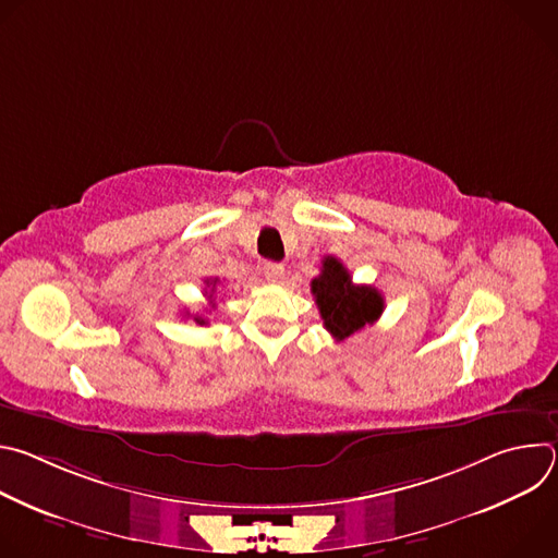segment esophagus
I'll list each match as a JSON object with an SVG mask.
<instances>
[{"label": "esophagus", "mask_w": 558, "mask_h": 558, "mask_svg": "<svg viewBox=\"0 0 558 558\" xmlns=\"http://www.w3.org/2000/svg\"><path fill=\"white\" fill-rule=\"evenodd\" d=\"M263 271L269 282H282V278H284V267L280 263H267L263 267Z\"/></svg>", "instance_id": "esophagus-1"}]
</instances>
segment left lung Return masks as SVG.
Wrapping results in <instances>:
<instances>
[{
  "label": "left lung",
  "mask_w": 558,
  "mask_h": 558,
  "mask_svg": "<svg viewBox=\"0 0 558 558\" xmlns=\"http://www.w3.org/2000/svg\"><path fill=\"white\" fill-rule=\"evenodd\" d=\"M311 293L320 308L325 329L336 340L377 323L384 311L381 293L368 284H353L347 267L333 256L323 260L320 276L311 280Z\"/></svg>",
  "instance_id": "1"
}]
</instances>
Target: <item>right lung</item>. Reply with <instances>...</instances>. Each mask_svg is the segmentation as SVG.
<instances>
[{
	"mask_svg": "<svg viewBox=\"0 0 558 558\" xmlns=\"http://www.w3.org/2000/svg\"><path fill=\"white\" fill-rule=\"evenodd\" d=\"M216 282H218V278L205 280V284H207V287H216ZM211 291H214V289H211ZM205 293H207V291H205ZM207 298H209V300H214V295H211V293H209ZM194 320H196V325H207V320H205V317H201V315H196V317H194Z\"/></svg>",
	"mask_w": 558,
	"mask_h": 558,
	"instance_id": "right-lung-1",
	"label": "right lung"
}]
</instances>
